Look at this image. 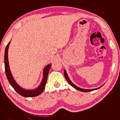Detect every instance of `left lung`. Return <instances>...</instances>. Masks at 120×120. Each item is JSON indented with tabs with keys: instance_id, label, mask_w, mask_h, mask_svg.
<instances>
[{
	"instance_id": "1",
	"label": "left lung",
	"mask_w": 120,
	"mask_h": 120,
	"mask_svg": "<svg viewBox=\"0 0 120 120\" xmlns=\"http://www.w3.org/2000/svg\"><path fill=\"white\" fill-rule=\"evenodd\" d=\"M64 77H65L66 79V80L68 82V83H69L70 85L72 86V87H73L74 88H75L76 90H79V91H82V92H90V91H94V90H98V89H99V88H101V86L100 87H99V88H95V89H91V90H86V89H83V88H79V87H77L76 86H75L74 84H73L72 83V82L71 81L70 79H69V78H68V75H67V73H66V71L65 70H64Z\"/></svg>"
}]
</instances>
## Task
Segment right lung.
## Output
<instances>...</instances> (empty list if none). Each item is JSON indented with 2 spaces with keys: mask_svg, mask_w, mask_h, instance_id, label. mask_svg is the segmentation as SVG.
I'll list each match as a JSON object with an SVG mask.
<instances>
[{
  "mask_svg": "<svg viewBox=\"0 0 120 120\" xmlns=\"http://www.w3.org/2000/svg\"><path fill=\"white\" fill-rule=\"evenodd\" d=\"M10 44L9 42L7 45L6 49H5V53H4V66H5V71H6V76L8 80L11 85L12 87L14 88L16 92L18 93L20 95L22 96L26 97H34L40 95L43 92L44 89L45 88V85L46 84L47 79H48V75L49 73L50 68L52 64H48L46 66L44 69L43 71V76L44 77L42 78V82L40 86L37 87L36 89L32 90H28L22 88L17 84V83L16 82L15 80L13 79L12 75L10 69H9L8 60V47Z\"/></svg>",
  "mask_w": 120,
  "mask_h": 120,
  "instance_id": "add662e5",
  "label": "right lung"
}]
</instances>
